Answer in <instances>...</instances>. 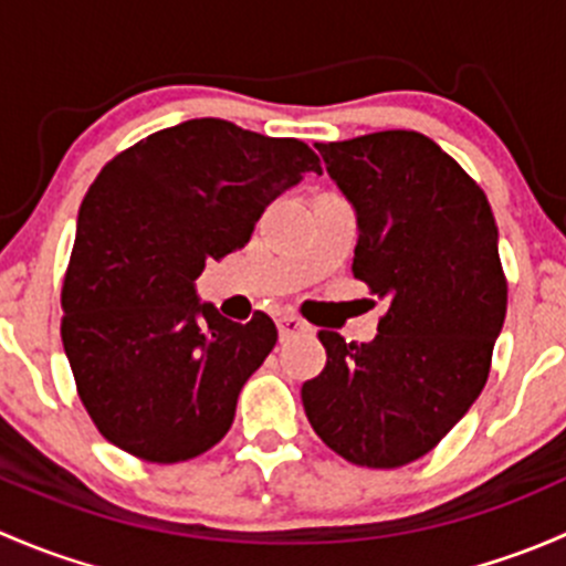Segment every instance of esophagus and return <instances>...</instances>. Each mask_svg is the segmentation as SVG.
I'll return each instance as SVG.
<instances>
[{
    "instance_id": "esophagus-1",
    "label": "esophagus",
    "mask_w": 566,
    "mask_h": 566,
    "mask_svg": "<svg viewBox=\"0 0 566 566\" xmlns=\"http://www.w3.org/2000/svg\"><path fill=\"white\" fill-rule=\"evenodd\" d=\"M276 325H279V336H282V339H287V336H295V334H304V331H310V325H306L304 319L295 317V315H282V317L276 319Z\"/></svg>"
}]
</instances>
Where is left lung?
Listing matches in <instances>:
<instances>
[{
	"mask_svg": "<svg viewBox=\"0 0 566 566\" xmlns=\"http://www.w3.org/2000/svg\"><path fill=\"white\" fill-rule=\"evenodd\" d=\"M315 147L358 213L353 276L389 306L367 345L319 331L325 367L301 389L306 419L353 465H408L488 384L506 315L499 227L476 180L424 134Z\"/></svg>",
	"mask_w": 566,
	"mask_h": 566,
	"instance_id": "1",
	"label": "left lung"
}]
</instances>
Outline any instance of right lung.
<instances>
[{"instance_id":"obj_1","label":"right lung","mask_w":566,"mask_h":566,"mask_svg":"<svg viewBox=\"0 0 566 566\" xmlns=\"http://www.w3.org/2000/svg\"><path fill=\"white\" fill-rule=\"evenodd\" d=\"M319 158L216 117L117 153L78 210L62 282V345L101 436L147 462L191 460L235 419L238 394L279 334L199 304L205 262L243 249L256 219Z\"/></svg>"}]
</instances>
